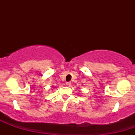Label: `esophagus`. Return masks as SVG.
<instances>
[{
	"instance_id": "1",
	"label": "esophagus",
	"mask_w": 135,
	"mask_h": 135,
	"mask_svg": "<svg viewBox=\"0 0 135 135\" xmlns=\"http://www.w3.org/2000/svg\"><path fill=\"white\" fill-rule=\"evenodd\" d=\"M71 84H71V83H70V82H67V83H66V85L67 86H69V87H70V86H71Z\"/></svg>"
}]
</instances>
